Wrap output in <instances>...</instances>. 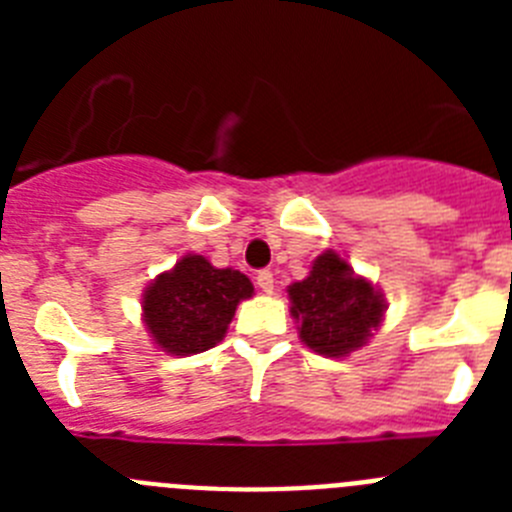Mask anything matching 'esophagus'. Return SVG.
<instances>
[{"instance_id":"1","label":"esophagus","mask_w":512,"mask_h":512,"mask_svg":"<svg viewBox=\"0 0 512 512\" xmlns=\"http://www.w3.org/2000/svg\"><path fill=\"white\" fill-rule=\"evenodd\" d=\"M256 284H259V289L264 295H271V292H274V274H271L269 269L259 271V274H256Z\"/></svg>"}]
</instances>
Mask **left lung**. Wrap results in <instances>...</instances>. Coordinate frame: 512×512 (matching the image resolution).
Listing matches in <instances>:
<instances>
[{"mask_svg": "<svg viewBox=\"0 0 512 512\" xmlns=\"http://www.w3.org/2000/svg\"><path fill=\"white\" fill-rule=\"evenodd\" d=\"M289 312L300 338L320 356H348L379 328L384 297L372 282L356 277L336 251L320 253L302 282L289 284Z\"/></svg>", "mask_w": 512, "mask_h": 512, "instance_id": "1", "label": "left lung"}]
</instances>
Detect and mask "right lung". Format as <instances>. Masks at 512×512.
<instances>
[{
	"label": "right lung",
	"mask_w": 512,
	"mask_h": 512,
	"mask_svg": "<svg viewBox=\"0 0 512 512\" xmlns=\"http://www.w3.org/2000/svg\"><path fill=\"white\" fill-rule=\"evenodd\" d=\"M251 295L246 274L215 269L205 256L187 253L146 289L143 320L153 343L166 354H202L223 341L238 302Z\"/></svg>",
	"instance_id": "right-lung-1"
}]
</instances>
